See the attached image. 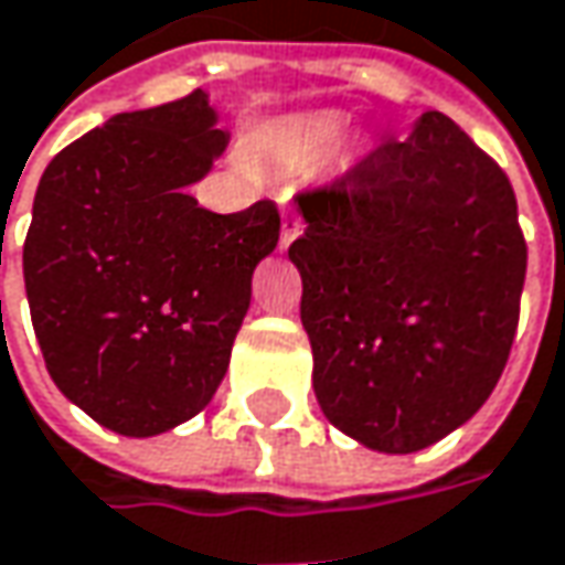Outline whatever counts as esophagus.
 Wrapping results in <instances>:
<instances>
[{
  "label": "esophagus",
  "instance_id": "1",
  "mask_svg": "<svg viewBox=\"0 0 565 565\" xmlns=\"http://www.w3.org/2000/svg\"><path fill=\"white\" fill-rule=\"evenodd\" d=\"M298 235H301V215H298L292 206H286V210H282V232H279V247L286 250V247H289V244H292Z\"/></svg>",
  "mask_w": 565,
  "mask_h": 565
}]
</instances>
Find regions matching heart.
I'll return each instance as SVG.
<instances>
[{
  "mask_svg": "<svg viewBox=\"0 0 565 565\" xmlns=\"http://www.w3.org/2000/svg\"><path fill=\"white\" fill-rule=\"evenodd\" d=\"M340 132H343L340 114H330V110L298 114V117H286V120L273 124L264 132L260 146L279 164H311L340 139Z\"/></svg>",
  "mask_w": 565,
  "mask_h": 565,
  "instance_id": "1",
  "label": "heart"
}]
</instances>
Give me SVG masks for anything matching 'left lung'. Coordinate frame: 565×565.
<instances>
[{
	"label": "left lung",
	"mask_w": 565,
	"mask_h": 565,
	"mask_svg": "<svg viewBox=\"0 0 565 565\" xmlns=\"http://www.w3.org/2000/svg\"><path fill=\"white\" fill-rule=\"evenodd\" d=\"M301 324L324 416L409 455L493 394L519 330L527 244L505 171L426 110L330 184L296 193Z\"/></svg>",
	"instance_id": "left-lung-1"
}]
</instances>
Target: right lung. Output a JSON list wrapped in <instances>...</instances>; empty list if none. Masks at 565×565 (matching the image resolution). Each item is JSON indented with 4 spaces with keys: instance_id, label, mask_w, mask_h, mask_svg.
Segmentation results:
<instances>
[{
    "instance_id": "obj_1",
    "label": "right lung",
    "mask_w": 565,
    "mask_h": 565,
    "mask_svg": "<svg viewBox=\"0 0 565 565\" xmlns=\"http://www.w3.org/2000/svg\"><path fill=\"white\" fill-rule=\"evenodd\" d=\"M228 142L196 88L117 114L43 171L24 289L56 387L120 436H158L206 407L279 241V210H203L186 186Z\"/></svg>"
}]
</instances>
